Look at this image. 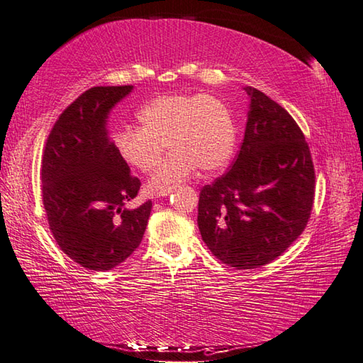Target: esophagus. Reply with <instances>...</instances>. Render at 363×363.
Instances as JSON below:
<instances>
[{"label":"esophagus","instance_id":"34e87169","mask_svg":"<svg viewBox=\"0 0 363 363\" xmlns=\"http://www.w3.org/2000/svg\"><path fill=\"white\" fill-rule=\"evenodd\" d=\"M169 194H172V189H165V190L159 191L157 196H167V195H169Z\"/></svg>","mask_w":363,"mask_h":363}]
</instances>
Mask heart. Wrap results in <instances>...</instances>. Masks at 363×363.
Listing matches in <instances>:
<instances>
[{"label": "heart", "mask_w": 363, "mask_h": 363, "mask_svg": "<svg viewBox=\"0 0 363 363\" xmlns=\"http://www.w3.org/2000/svg\"><path fill=\"white\" fill-rule=\"evenodd\" d=\"M137 119L138 129L116 132L113 145L121 160L141 173L157 167L163 143L172 149L149 181L154 191L186 181L198 165L204 172L222 168L236 140L230 110L209 94L155 97L141 106Z\"/></svg>", "instance_id": "b5f03b06"}]
</instances>
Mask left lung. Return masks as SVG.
<instances>
[{
	"instance_id": "left-lung-1",
	"label": "left lung",
	"mask_w": 363,
	"mask_h": 363,
	"mask_svg": "<svg viewBox=\"0 0 363 363\" xmlns=\"http://www.w3.org/2000/svg\"><path fill=\"white\" fill-rule=\"evenodd\" d=\"M250 97L242 145L228 172L200 191L198 228L217 259L255 269L301 236L315 200V167L301 127L264 92Z\"/></svg>"
}]
</instances>
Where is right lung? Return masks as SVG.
Wrapping results in <instances>:
<instances>
[{
    "mask_svg": "<svg viewBox=\"0 0 363 363\" xmlns=\"http://www.w3.org/2000/svg\"><path fill=\"white\" fill-rule=\"evenodd\" d=\"M133 89L94 86L56 119L40 162L42 203L50 231L67 257L89 271H110L137 250L152 201L127 204L141 182L106 132L110 110Z\"/></svg>",
    "mask_w": 363,
    "mask_h": 363,
    "instance_id": "add662e5",
    "label": "right lung"
}]
</instances>
